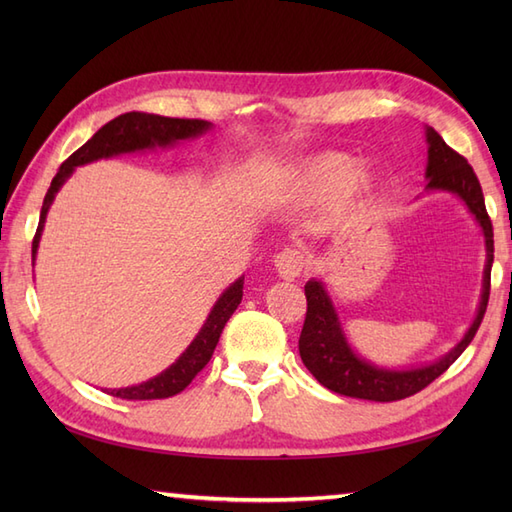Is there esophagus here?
<instances>
[{"mask_svg": "<svg viewBox=\"0 0 512 512\" xmlns=\"http://www.w3.org/2000/svg\"><path fill=\"white\" fill-rule=\"evenodd\" d=\"M303 264H306V259L295 248H284L279 250V253L273 257V266H275V273L281 279H297L303 273Z\"/></svg>", "mask_w": 512, "mask_h": 512, "instance_id": "34e87169", "label": "esophagus"}]
</instances>
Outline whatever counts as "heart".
<instances>
[{
	"label": "heart",
	"instance_id": "b5f03b06",
	"mask_svg": "<svg viewBox=\"0 0 512 512\" xmlns=\"http://www.w3.org/2000/svg\"><path fill=\"white\" fill-rule=\"evenodd\" d=\"M380 184V171L372 165H354L343 151H321L297 160L284 173V189L301 200H328L339 193L343 206L367 200Z\"/></svg>",
	"mask_w": 512,
	"mask_h": 512
}]
</instances>
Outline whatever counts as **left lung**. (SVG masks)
<instances>
[{
	"mask_svg": "<svg viewBox=\"0 0 512 512\" xmlns=\"http://www.w3.org/2000/svg\"><path fill=\"white\" fill-rule=\"evenodd\" d=\"M427 138V193H453L464 202L466 209L475 217L477 226L484 235L486 264L482 277L480 306H477L475 319L464 332L462 339L455 343L447 354L431 363L418 367H383L367 361L358 354L352 343L347 341L345 330L334 308L328 288L321 279H310L306 284L308 312L306 323L299 336L301 361L310 369V374L319 380L323 387L336 391L341 396L391 402L418 394L420 389L433 383L440 374L458 361V356L469 347L473 336L480 328L484 312L488 306V292H491V268H493V224L486 213L484 195L480 180H477L473 167L453 151L433 127H424Z\"/></svg>",
	"mask_w": 512,
	"mask_h": 512,
	"instance_id": "1",
	"label": "left lung"
}]
</instances>
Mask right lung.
Masks as SVG:
<instances>
[{"instance_id": "1", "label": "right lung", "mask_w": 512, "mask_h": 512, "mask_svg": "<svg viewBox=\"0 0 512 512\" xmlns=\"http://www.w3.org/2000/svg\"><path fill=\"white\" fill-rule=\"evenodd\" d=\"M213 123L209 121H198V118H167L158 114H147V112H127L116 116L114 121L103 125L99 132H96L88 143L79 147L74 154L63 162L59 167L57 176L52 178L50 189L43 198L41 215H39V226L35 239H32V262L37 259V250L41 242L43 226H46V217L50 206L57 198V193L68 180L76 167L88 165L94 160L103 158H114L121 154H136V151H151V149H167L182 143V140L198 138L209 132ZM244 275L237 277L231 286H228L206 317L200 332L195 334V339L189 343L187 350H184L176 363H171L165 372L158 376L145 380V383H138L132 387H121V389H105L107 394L125 400H154V398H169L176 396L187 387L195 374L211 361L213 350L217 341H220V334L224 330L226 321L231 319V314L237 310L239 301L244 295Z\"/></svg>"}]
</instances>
